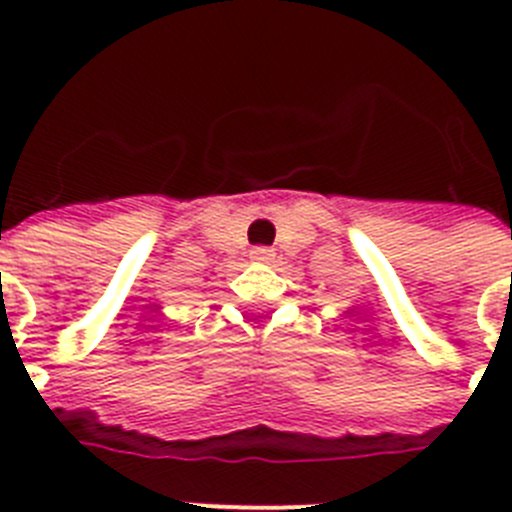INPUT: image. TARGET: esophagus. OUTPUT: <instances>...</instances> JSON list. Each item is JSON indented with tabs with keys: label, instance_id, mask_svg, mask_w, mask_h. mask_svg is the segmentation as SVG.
<instances>
[{
	"label": "esophagus",
	"instance_id": "1",
	"mask_svg": "<svg viewBox=\"0 0 512 512\" xmlns=\"http://www.w3.org/2000/svg\"><path fill=\"white\" fill-rule=\"evenodd\" d=\"M251 259L253 261H259V264H269L271 259H274V248L269 246H256L251 251Z\"/></svg>",
	"mask_w": 512,
	"mask_h": 512
}]
</instances>
